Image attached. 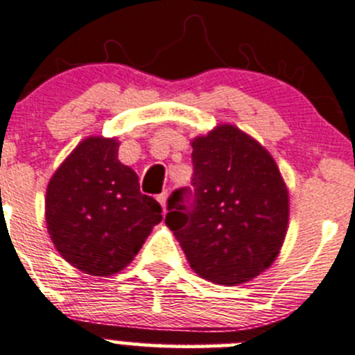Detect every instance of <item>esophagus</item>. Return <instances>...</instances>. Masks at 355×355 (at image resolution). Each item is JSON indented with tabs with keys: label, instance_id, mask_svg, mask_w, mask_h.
Here are the masks:
<instances>
[{
	"label": "esophagus",
	"instance_id": "esophagus-1",
	"mask_svg": "<svg viewBox=\"0 0 355 355\" xmlns=\"http://www.w3.org/2000/svg\"><path fill=\"white\" fill-rule=\"evenodd\" d=\"M167 196H169V193H167V191L160 193V195L157 196V200H159V202H160V205H162V210H164V214L167 212Z\"/></svg>",
	"mask_w": 355,
	"mask_h": 355
}]
</instances>
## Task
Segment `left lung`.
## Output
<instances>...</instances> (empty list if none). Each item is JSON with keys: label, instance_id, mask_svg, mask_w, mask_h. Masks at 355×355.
Segmentation results:
<instances>
[{"label": "left lung", "instance_id": "left-lung-1", "mask_svg": "<svg viewBox=\"0 0 355 355\" xmlns=\"http://www.w3.org/2000/svg\"><path fill=\"white\" fill-rule=\"evenodd\" d=\"M195 202L173 193L166 224L193 271L224 286L271 268L288 230V188L271 153L233 124L191 139Z\"/></svg>", "mask_w": 355, "mask_h": 355}]
</instances>
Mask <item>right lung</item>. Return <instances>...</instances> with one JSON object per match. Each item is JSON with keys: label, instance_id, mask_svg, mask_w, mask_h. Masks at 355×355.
Listing matches in <instances>:
<instances>
[{"label": "right lung", "instance_id": "add662e5", "mask_svg": "<svg viewBox=\"0 0 355 355\" xmlns=\"http://www.w3.org/2000/svg\"><path fill=\"white\" fill-rule=\"evenodd\" d=\"M119 139L89 136L60 164L44 216L58 254L79 271L112 276L131 264L162 207L139 191L138 174L119 160Z\"/></svg>", "mask_w": 355, "mask_h": 355}]
</instances>
